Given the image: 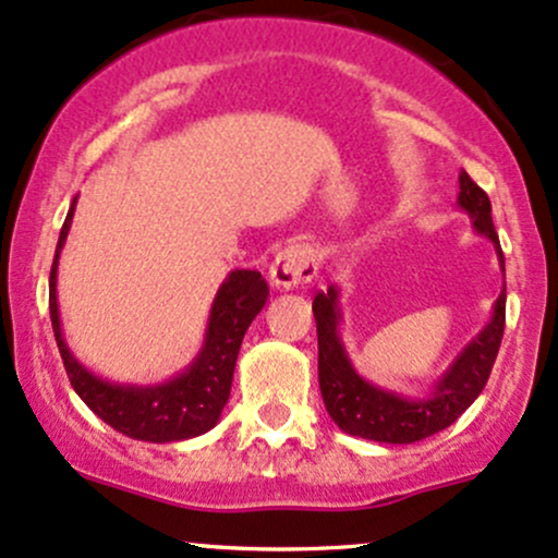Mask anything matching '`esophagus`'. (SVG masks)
Listing matches in <instances>:
<instances>
[{"label": "esophagus", "mask_w": 558, "mask_h": 558, "mask_svg": "<svg viewBox=\"0 0 558 558\" xmlns=\"http://www.w3.org/2000/svg\"><path fill=\"white\" fill-rule=\"evenodd\" d=\"M316 271H319V263H316L314 250L308 244H290L274 257L271 268H268V281L274 290L287 292L295 290L298 284H308Z\"/></svg>", "instance_id": "obj_1"}]
</instances>
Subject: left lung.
<instances>
[{"label": "left lung", "mask_w": 558, "mask_h": 558, "mask_svg": "<svg viewBox=\"0 0 558 558\" xmlns=\"http://www.w3.org/2000/svg\"><path fill=\"white\" fill-rule=\"evenodd\" d=\"M458 183V207L471 218L473 231L493 242L506 277V257L495 233L489 196L471 181L465 170H460ZM314 319L319 335V388L335 425L345 434L380 445H415L458 421L487 386L506 327V287L497 295L487 325L473 335L445 373L417 397L375 386L356 373L340 338L343 308L338 284L327 287V292L314 298Z\"/></svg>", "instance_id": "8db88e82"}]
</instances>
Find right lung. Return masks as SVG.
Wrapping results in <instances>:
<instances>
[{
    "label": "right lung",
    "mask_w": 558,
    "mask_h": 558,
    "mask_svg": "<svg viewBox=\"0 0 558 558\" xmlns=\"http://www.w3.org/2000/svg\"><path fill=\"white\" fill-rule=\"evenodd\" d=\"M76 196L71 202L65 223L58 236L56 260L50 271V319L56 332L58 351L69 373L71 386L80 393L89 410L117 428L119 434L151 445H170L207 434L220 421L226 401L231 397L233 367L247 327L268 301V284L257 271L236 268L215 292L209 305L205 340L194 362L183 373L167 377L161 383H117L95 375L74 356L63 338L61 308H58V260L65 247V236L74 220Z\"/></svg>",
    "instance_id": "1"
}]
</instances>
